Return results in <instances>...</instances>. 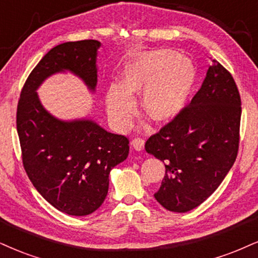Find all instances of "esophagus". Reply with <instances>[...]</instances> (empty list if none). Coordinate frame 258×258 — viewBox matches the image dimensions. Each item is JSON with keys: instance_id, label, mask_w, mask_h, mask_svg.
<instances>
[{"instance_id": "obj_1", "label": "esophagus", "mask_w": 258, "mask_h": 258, "mask_svg": "<svg viewBox=\"0 0 258 258\" xmlns=\"http://www.w3.org/2000/svg\"><path fill=\"white\" fill-rule=\"evenodd\" d=\"M132 145L133 147H134L136 151H142L145 147V140L144 139H134L132 141Z\"/></svg>"}]
</instances>
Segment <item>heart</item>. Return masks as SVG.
I'll return each mask as SVG.
<instances>
[{
    "label": "heart",
    "instance_id": "b5f03b06",
    "mask_svg": "<svg viewBox=\"0 0 258 258\" xmlns=\"http://www.w3.org/2000/svg\"><path fill=\"white\" fill-rule=\"evenodd\" d=\"M195 69L185 57L171 50H155L139 57L125 69L122 85L113 84L106 92L109 118L125 129L136 110L134 93H142V109L154 122L173 119L185 106L195 84Z\"/></svg>",
    "mask_w": 258,
    "mask_h": 258
}]
</instances>
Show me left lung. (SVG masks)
Masks as SVG:
<instances>
[{"label": "left lung", "instance_id": "1", "mask_svg": "<svg viewBox=\"0 0 258 258\" xmlns=\"http://www.w3.org/2000/svg\"><path fill=\"white\" fill-rule=\"evenodd\" d=\"M240 105L230 72L213 59L190 104L147 140L146 152L166 168L154 194L165 209L189 212L218 189L237 158Z\"/></svg>", "mask_w": 258, "mask_h": 258}]
</instances>
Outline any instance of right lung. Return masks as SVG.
Instances as JSON below:
<instances>
[{
    "label": "right lung",
    "instance_id": "1",
    "mask_svg": "<svg viewBox=\"0 0 258 258\" xmlns=\"http://www.w3.org/2000/svg\"><path fill=\"white\" fill-rule=\"evenodd\" d=\"M100 45L88 39L52 47L28 75L18 103L17 129L28 178L50 205L75 217L103 205L110 171L128 157L129 140L90 118H57L41 105L37 90L49 76L71 72L94 92Z\"/></svg>",
    "mask_w": 258,
    "mask_h": 258
}]
</instances>
